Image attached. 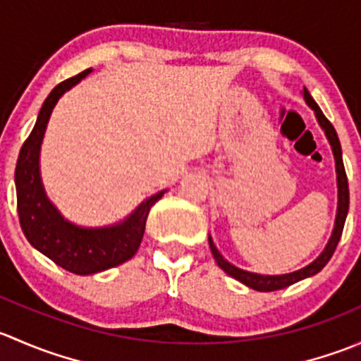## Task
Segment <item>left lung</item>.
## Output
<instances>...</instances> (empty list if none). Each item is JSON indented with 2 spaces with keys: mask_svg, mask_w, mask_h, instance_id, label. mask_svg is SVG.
<instances>
[{
  "mask_svg": "<svg viewBox=\"0 0 361 361\" xmlns=\"http://www.w3.org/2000/svg\"><path fill=\"white\" fill-rule=\"evenodd\" d=\"M304 99L309 106L312 108L318 116V122L322 126V129L325 130L326 137H329L330 145H332L334 150V157H336V169H337V187H338V206H337V218H336V227H334L332 238H330L329 245L326 248L323 250V253L316 258L312 264H309L307 267L300 269V271L290 272V274H283V276H262V274H255V272H248L243 271V269H238L235 265L228 264L220 253H218L216 246L213 245L209 238V248L211 253H213L214 260L216 264L227 272L228 276L235 278L238 281H241L243 285L250 286V288L258 290V292H276V290H283L286 286L293 285V283L300 281V279L309 278V276H314L329 264V260L332 258L334 251H336L338 241H341L342 235V228H344L345 224V216H348V209H349V185H348V176H345V169H344V162H342V150H341V143H338V137L334 126L330 123V120L323 115V111L319 110V106L316 104V101L312 99L311 94L307 92V89H304Z\"/></svg>",
  "mask_w": 361,
  "mask_h": 361,
  "instance_id": "1",
  "label": "left lung"
}]
</instances>
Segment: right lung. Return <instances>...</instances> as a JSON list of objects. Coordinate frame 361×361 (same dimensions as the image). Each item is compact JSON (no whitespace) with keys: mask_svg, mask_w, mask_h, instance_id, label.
Segmentation results:
<instances>
[{"mask_svg":"<svg viewBox=\"0 0 361 361\" xmlns=\"http://www.w3.org/2000/svg\"><path fill=\"white\" fill-rule=\"evenodd\" d=\"M90 69L54 87L43 103L35 127L20 148L16 167L17 211L27 241L45 257L73 274L87 276L106 271L134 257L145 234L150 207L164 192L143 201L126 221L106 228H83L69 224L50 204L39 178V147L50 113L59 97L85 78Z\"/></svg>","mask_w":361,"mask_h":361,"instance_id":"right-lung-1","label":"right lung"}]
</instances>
